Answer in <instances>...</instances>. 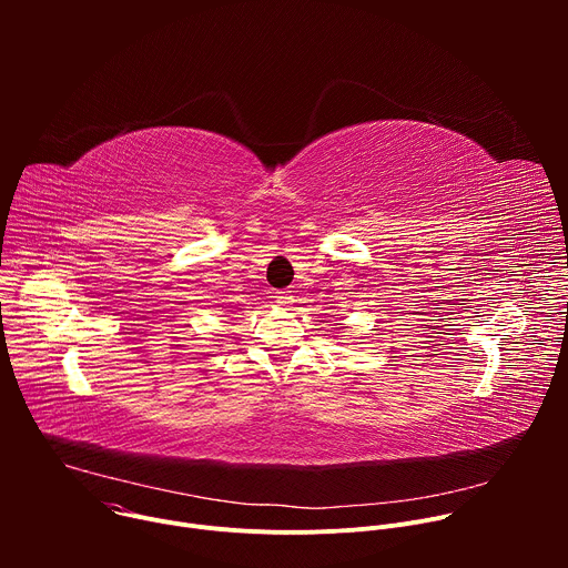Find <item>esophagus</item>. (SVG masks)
Masks as SVG:
<instances>
[{
    "mask_svg": "<svg viewBox=\"0 0 568 568\" xmlns=\"http://www.w3.org/2000/svg\"><path fill=\"white\" fill-rule=\"evenodd\" d=\"M276 303H278L281 307H292L294 296H292L290 292H276Z\"/></svg>",
    "mask_w": 568,
    "mask_h": 568,
    "instance_id": "1",
    "label": "esophagus"
}]
</instances>
